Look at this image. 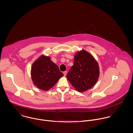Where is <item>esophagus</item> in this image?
<instances>
[{
  "instance_id": "obj_1",
  "label": "esophagus",
  "mask_w": 133,
  "mask_h": 133,
  "mask_svg": "<svg viewBox=\"0 0 133 133\" xmlns=\"http://www.w3.org/2000/svg\"><path fill=\"white\" fill-rule=\"evenodd\" d=\"M63 74H64V76H65L66 75V74H67V72L66 71H64V72H63Z\"/></svg>"
}]
</instances>
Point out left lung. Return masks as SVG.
<instances>
[{"label": "left lung", "mask_w": 133, "mask_h": 133, "mask_svg": "<svg viewBox=\"0 0 133 133\" xmlns=\"http://www.w3.org/2000/svg\"><path fill=\"white\" fill-rule=\"evenodd\" d=\"M99 76L98 62L91 54L82 50L75 55L74 64L66 78L77 91L83 92L94 86Z\"/></svg>", "instance_id": "1"}]
</instances>
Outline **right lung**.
I'll return each instance as SVG.
<instances>
[{
	"label": "right lung",
	"mask_w": 133,
	"mask_h": 133,
	"mask_svg": "<svg viewBox=\"0 0 133 133\" xmlns=\"http://www.w3.org/2000/svg\"><path fill=\"white\" fill-rule=\"evenodd\" d=\"M31 78L35 86L40 90L48 91L63 76L59 68L48 56L41 55L33 63Z\"/></svg>",
	"instance_id": "add662e5"
}]
</instances>
